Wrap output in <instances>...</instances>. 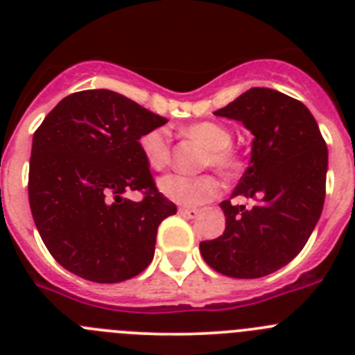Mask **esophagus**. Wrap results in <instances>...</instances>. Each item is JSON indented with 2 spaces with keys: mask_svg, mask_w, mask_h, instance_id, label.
<instances>
[{
  "mask_svg": "<svg viewBox=\"0 0 355 355\" xmlns=\"http://www.w3.org/2000/svg\"><path fill=\"white\" fill-rule=\"evenodd\" d=\"M180 213L181 215L188 216V218H196V216L199 215V209L197 208H180Z\"/></svg>",
  "mask_w": 355,
  "mask_h": 355,
  "instance_id": "1",
  "label": "esophagus"
}]
</instances>
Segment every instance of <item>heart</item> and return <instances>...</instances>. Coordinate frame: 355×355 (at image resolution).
I'll use <instances>...</instances> for the list:
<instances>
[{"instance_id": "1", "label": "heart", "mask_w": 355, "mask_h": 355, "mask_svg": "<svg viewBox=\"0 0 355 355\" xmlns=\"http://www.w3.org/2000/svg\"><path fill=\"white\" fill-rule=\"evenodd\" d=\"M183 133L206 147V155L202 158L205 167L211 165L218 174L225 175V178L236 174L240 159L231 147L233 135L227 128L218 122L202 121L187 126ZM139 144L144 159L150 168L163 171L167 167L171 162V139H168L167 131L159 130V128L147 131L140 137ZM159 192L167 199L183 206H199L218 196L220 183L211 174L199 175V178L171 174L159 180Z\"/></svg>"}]
</instances>
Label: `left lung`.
Listing matches in <instances>:
<instances>
[{"instance_id":"1","label":"left lung","mask_w":355,"mask_h":355,"mask_svg":"<svg viewBox=\"0 0 355 355\" xmlns=\"http://www.w3.org/2000/svg\"><path fill=\"white\" fill-rule=\"evenodd\" d=\"M215 115L254 135L249 167L233 192L252 206L220 202L225 231L200 241V254L218 274L265 277L304 249L322 215L327 146L311 112L277 90L254 87Z\"/></svg>"}]
</instances>
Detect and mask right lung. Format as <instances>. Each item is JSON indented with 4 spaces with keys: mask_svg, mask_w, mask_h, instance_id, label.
<instances>
[{
    "mask_svg": "<svg viewBox=\"0 0 355 355\" xmlns=\"http://www.w3.org/2000/svg\"><path fill=\"white\" fill-rule=\"evenodd\" d=\"M167 119L112 90H81L46 115L31 144L28 197L53 258L94 283L139 275L158 225L178 211L158 192L140 137ZM137 189L139 203L121 197Z\"/></svg>",
    "mask_w": 355,
    "mask_h": 355,
    "instance_id": "1",
    "label": "right lung"
}]
</instances>
